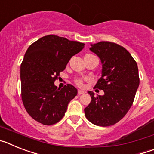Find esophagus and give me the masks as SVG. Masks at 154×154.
Listing matches in <instances>:
<instances>
[{
    "instance_id": "obj_1",
    "label": "esophagus",
    "mask_w": 154,
    "mask_h": 154,
    "mask_svg": "<svg viewBox=\"0 0 154 154\" xmlns=\"http://www.w3.org/2000/svg\"><path fill=\"white\" fill-rule=\"evenodd\" d=\"M84 93H85V92H84V91H82V90H79L78 91L79 95H82V94H84Z\"/></svg>"
}]
</instances>
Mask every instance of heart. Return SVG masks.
I'll list each match as a JSON object with an SVG mask.
<instances>
[{
	"label": "heart",
	"instance_id": "obj_1",
	"mask_svg": "<svg viewBox=\"0 0 154 154\" xmlns=\"http://www.w3.org/2000/svg\"><path fill=\"white\" fill-rule=\"evenodd\" d=\"M96 58L95 55H90V54H87V55H85V57H84V59H86V58ZM75 84L78 86H82L83 85V80L80 79H75Z\"/></svg>",
	"mask_w": 154,
	"mask_h": 154
}]
</instances>
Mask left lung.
Listing matches in <instances>:
<instances>
[{
  "mask_svg": "<svg viewBox=\"0 0 154 154\" xmlns=\"http://www.w3.org/2000/svg\"><path fill=\"white\" fill-rule=\"evenodd\" d=\"M90 50L103 66L94 89H102L104 95L95 96L93 92H88L92 100L84 109L85 117L96 126H112L124 117L133 105L140 84L137 64L125 48L113 42L91 44Z\"/></svg>",
  "mask_w": 154,
  "mask_h": 154,
  "instance_id": "8db88e82",
  "label": "left lung"
}]
</instances>
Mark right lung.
<instances>
[{"label":"right lung","mask_w":154,"mask_h":154,"mask_svg":"<svg viewBox=\"0 0 154 154\" xmlns=\"http://www.w3.org/2000/svg\"><path fill=\"white\" fill-rule=\"evenodd\" d=\"M84 45L50 35L39 38L28 48L21 65V99L27 112L37 122L49 126L64 116L69 102L78 91L70 84L58 89L54 82L70 58Z\"/></svg>","instance_id":"1"}]
</instances>
